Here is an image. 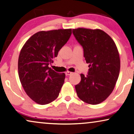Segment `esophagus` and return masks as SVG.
<instances>
[{
    "label": "esophagus",
    "mask_w": 134,
    "mask_h": 134,
    "mask_svg": "<svg viewBox=\"0 0 134 134\" xmlns=\"http://www.w3.org/2000/svg\"><path fill=\"white\" fill-rule=\"evenodd\" d=\"M73 73V72H71V71H67L66 72H65V75H66L67 76H70L71 75H72Z\"/></svg>",
    "instance_id": "34e87169"
}]
</instances>
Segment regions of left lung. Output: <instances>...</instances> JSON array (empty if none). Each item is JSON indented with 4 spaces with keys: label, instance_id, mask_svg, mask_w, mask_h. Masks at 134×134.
Instances as JSON below:
<instances>
[{
    "label": "left lung",
    "instance_id": "left-lung-1",
    "mask_svg": "<svg viewBox=\"0 0 134 134\" xmlns=\"http://www.w3.org/2000/svg\"><path fill=\"white\" fill-rule=\"evenodd\" d=\"M73 34L83 47L90 68L88 75L81 74V82L75 85L77 95L88 104H99L113 92L118 79V49L110 36L101 29L79 27L73 29Z\"/></svg>",
    "mask_w": 134,
    "mask_h": 134
}]
</instances>
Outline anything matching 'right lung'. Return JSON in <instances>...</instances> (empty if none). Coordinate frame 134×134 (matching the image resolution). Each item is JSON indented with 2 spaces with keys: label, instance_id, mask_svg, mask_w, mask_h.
<instances>
[{
  "label": "right lung",
  "instance_id": "1",
  "mask_svg": "<svg viewBox=\"0 0 134 134\" xmlns=\"http://www.w3.org/2000/svg\"><path fill=\"white\" fill-rule=\"evenodd\" d=\"M71 34V29L40 31L21 48L18 61L20 81L27 95L38 104H48L58 97L65 75L57 73L49 65Z\"/></svg>",
  "mask_w": 134,
  "mask_h": 134
}]
</instances>
